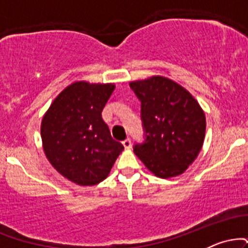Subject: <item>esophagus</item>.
I'll use <instances>...</instances> for the list:
<instances>
[{"mask_svg": "<svg viewBox=\"0 0 248 248\" xmlns=\"http://www.w3.org/2000/svg\"><path fill=\"white\" fill-rule=\"evenodd\" d=\"M122 144H124V147L126 148V149H129V148L132 147V141H130V139H126L124 141H122Z\"/></svg>", "mask_w": 248, "mask_h": 248, "instance_id": "34e87169", "label": "esophagus"}]
</instances>
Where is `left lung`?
<instances>
[{"label":"left lung","instance_id":"left-lung-1","mask_svg":"<svg viewBox=\"0 0 248 248\" xmlns=\"http://www.w3.org/2000/svg\"><path fill=\"white\" fill-rule=\"evenodd\" d=\"M129 86L141 101L144 130V141L134 146V153L157 177L181 175L203 146V109L186 88L164 77L132 81Z\"/></svg>","mask_w":248,"mask_h":248}]
</instances>
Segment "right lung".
Instances as JSON below:
<instances>
[{"instance_id": "add662e5", "label": "right lung", "mask_w": 248, "mask_h": 248, "mask_svg": "<svg viewBox=\"0 0 248 248\" xmlns=\"http://www.w3.org/2000/svg\"><path fill=\"white\" fill-rule=\"evenodd\" d=\"M114 88L113 84L73 82L43 116L41 135L47 160L78 186L104 181L124 150L101 116Z\"/></svg>"}]
</instances>
